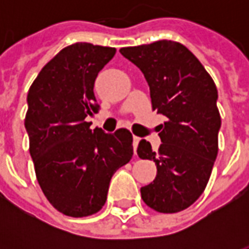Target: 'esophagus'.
<instances>
[{
  "label": "esophagus",
  "instance_id": "1",
  "mask_svg": "<svg viewBox=\"0 0 249 249\" xmlns=\"http://www.w3.org/2000/svg\"><path fill=\"white\" fill-rule=\"evenodd\" d=\"M139 142H140V137L133 136V149H135V155H136V148H137V145H139Z\"/></svg>",
  "mask_w": 249,
  "mask_h": 249
}]
</instances>
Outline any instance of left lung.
I'll use <instances>...</instances> for the list:
<instances>
[{
	"label": "left lung",
	"mask_w": 249,
	"mask_h": 249,
	"mask_svg": "<svg viewBox=\"0 0 249 249\" xmlns=\"http://www.w3.org/2000/svg\"><path fill=\"white\" fill-rule=\"evenodd\" d=\"M120 53L142 71L152 108L167 117L159 125V152L146 140L137 148L140 159L157 167L141 197L157 212H180L204 192L217 156L221 119L216 85L192 52L175 41L121 48Z\"/></svg>",
	"instance_id": "1"
}]
</instances>
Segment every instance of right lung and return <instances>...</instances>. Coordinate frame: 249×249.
<instances>
[{
	"label": "right lung",
	"instance_id": "1",
	"mask_svg": "<svg viewBox=\"0 0 249 249\" xmlns=\"http://www.w3.org/2000/svg\"><path fill=\"white\" fill-rule=\"evenodd\" d=\"M116 49L77 42L48 62L28 93L25 128L36 176L49 203L61 213L85 217L107 201L114 172L133 156L132 133L90 129L97 113L94 81Z\"/></svg>",
	"mask_w": 249,
	"mask_h": 249
}]
</instances>
